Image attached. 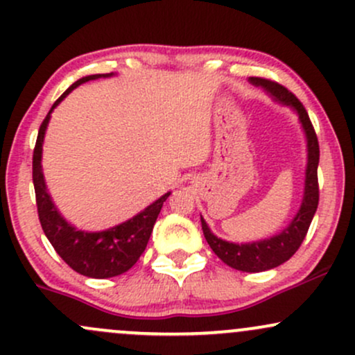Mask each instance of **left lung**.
<instances>
[{
  "label": "left lung",
  "mask_w": 355,
  "mask_h": 355,
  "mask_svg": "<svg viewBox=\"0 0 355 355\" xmlns=\"http://www.w3.org/2000/svg\"><path fill=\"white\" fill-rule=\"evenodd\" d=\"M249 83L263 87L264 91L270 92L275 97V101L290 106L293 111H297L300 123H302L303 131L306 136V148H309V163H306L305 173V193H303L302 207L295 219L290 222L286 229H283L279 234L270 237L264 241H254L248 244H236L222 241L220 237L214 236L210 232L207 222L200 217L202 231H204L205 239H207L210 249L216 252L219 258L224 261L227 266L234 270L246 271V272H259L272 270L288 261L298 248L302 246L306 232L313 219L315 212L318 207V159H320V148H318V139L315 135L313 124L309 118V112L303 107V104L297 99L293 92H290L285 85L275 83V80L263 79V77H249Z\"/></svg>",
  "instance_id": "left-lung-1"
}]
</instances>
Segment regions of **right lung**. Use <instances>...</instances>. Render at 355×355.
Returning <instances> with one entry per match:
<instances>
[{
    "label": "right lung",
    "mask_w": 355,
    "mask_h": 355,
    "mask_svg": "<svg viewBox=\"0 0 355 355\" xmlns=\"http://www.w3.org/2000/svg\"><path fill=\"white\" fill-rule=\"evenodd\" d=\"M111 76L112 72L96 73V76H87L79 79L77 83L70 85L64 94L58 97L55 103H53L52 109H50V112L77 85L87 83V80L99 79V77ZM50 112L45 116L44 123L40 124L37 143H35L33 150V187L35 197H37L38 219H40L42 229H44L46 239L50 241V244L55 249L57 254L73 271L97 279L123 275L130 268H133V264L139 259V256L146 249V244L150 241L151 231H153V225L157 222L159 210L163 207V202L168 198L170 192L159 197L151 205H148L143 212H139L133 219L123 222L119 225H114V227L107 229V231L85 232L76 229L58 214L52 198H50L49 192H46L44 171H42V145H44L46 124L50 121Z\"/></svg>",
    "instance_id": "obj_1"
}]
</instances>
